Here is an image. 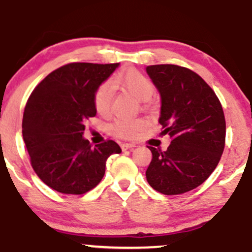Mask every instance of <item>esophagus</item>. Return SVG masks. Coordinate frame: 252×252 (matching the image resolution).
Listing matches in <instances>:
<instances>
[{
  "label": "esophagus",
  "instance_id": "1",
  "mask_svg": "<svg viewBox=\"0 0 252 252\" xmlns=\"http://www.w3.org/2000/svg\"><path fill=\"white\" fill-rule=\"evenodd\" d=\"M135 147L134 143H122L121 144V148L122 150H128V149H132Z\"/></svg>",
  "mask_w": 252,
  "mask_h": 252
}]
</instances>
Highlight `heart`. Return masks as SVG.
Returning a JSON list of instances; mask_svg holds the SVG:
<instances>
[{"instance_id":"b5f03b06","label":"heart","mask_w":252,"mask_h":252,"mask_svg":"<svg viewBox=\"0 0 252 252\" xmlns=\"http://www.w3.org/2000/svg\"><path fill=\"white\" fill-rule=\"evenodd\" d=\"M112 85L121 86L132 94L140 102H147L154 94V85L141 72L130 70L126 73L114 78ZM94 104L98 114H108L111 105V85L104 83L94 92ZM114 131L124 138L132 137L136 132L143 128V122L140 120L116 121L114 123Z\"/></svg>"}]
</instances>
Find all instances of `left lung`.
Here are the masks:
<instances>
[{
	"mask_svg": "<svg viewBox=\"0 0 252 252\" xmlns=\"http://www.w3.org/2000/svg\"><path fill=\"white\" fill-rule=\"evenodd\" d=\"M161 97V136L164 152L148 147L153 158L147 181L166 195L196 189L216 169L225 147L224 111L215 91L195 72L178 65L147 66Z\"/></svg>",
	"mask_w": 252,
	"mask_h": 252,
	"instance_id": "8db88e82",
	"label": "left lung"
}]
</instances>
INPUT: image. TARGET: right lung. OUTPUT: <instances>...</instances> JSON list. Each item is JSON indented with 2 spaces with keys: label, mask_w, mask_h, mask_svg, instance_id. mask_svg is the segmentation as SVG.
I'll list each match as a JSON object with an SVG mask.
<instances>
[{
  "label": "right lung",
  "mask_w": 252,
  "mask_h": 252,
  "mask_svg": "<svg viewBox=\"0 0 252 252\" xmlns=\"http://www.w3.org/2000/svg\"><path fill=\"white\" fill-rule=\"evenodd\" d=\"M120 63H72L51 72L32 92L22 120V136L34 172L63 194H84L99 184L115 141L92 147L84 122L94 117L96 90Z\"/></svg>",
  "instance_id": "add662e5"
}]
</instances>
